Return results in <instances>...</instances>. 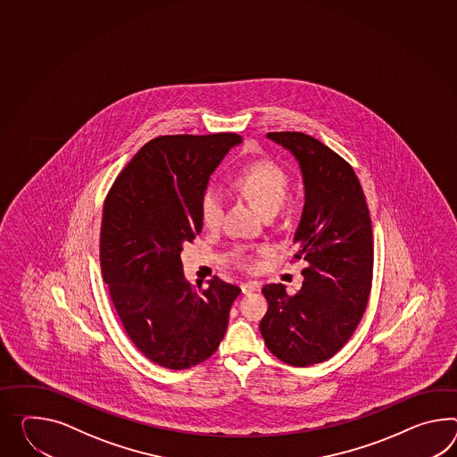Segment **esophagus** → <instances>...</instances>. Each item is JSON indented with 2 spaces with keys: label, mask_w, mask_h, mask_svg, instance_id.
I'll return each mask as SVG.
<instances>
[{
  "label": "esophagus",
  "mask_w": 457,
  "mask_h": 457,
  "mask_svg": "<svg viewBox=\"0 0 457 457\" xmlns=\"http://www.w3.org/2000/svg\"><path fill=\"white\" fill-rule=\"evenodd\" d=\"M259 289V286H257L256 282H245V284H241V292L243 294H253V292H256Z\"/></svg>",
  "instance_id": "34e87169"
}]
</instances>
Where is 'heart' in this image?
I'll use <instances>...</instances> for the list:
<instances>
[{
	"mask_svg": "<svg viewBox=\"0 0 457 457\" xmlns=\"http://www.w3.org/2000/svg\"><path fill=\"white\" fill-rule=\"evenodd\" d=\"M237 188L256 204L261 212H276L287 196L290 179L287 171L274 162H257L245 168L237 177ZM201 221L206 228H218L223 221L224 195L221 189L210 185L203 191L200 203ZM237 264L243 269H254L251 254L241 253Z\"/></svg>",
	"mask_w": 457,
	"mask_h": 457,
	"instance_id": "heart-1",
	"label": "heart"
}]
</instances>
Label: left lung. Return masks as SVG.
<instances>
[{
  "label": "left lung",
  "mask_w": 457,
  "mask_h": 457,
  "mask_svg": "<svg viewBox=\"0 0 457 457\" xmlns=\"http://www.w3.org/2000/svg\"><path fill=\"white\" fill-rule=\"evenodd\" d=\"M301 167L305 204L294 236L303 282L289 295L282 284L262 294L261 334L269 352L292 367L322 363L345 345L367 311L373 278V231L353 168L332 148L302 132H270Z\"/></svg>",
  "instance_id": "obj_1"
}]
</instances>
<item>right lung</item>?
Returning <instances> with one entry per match:
<instances>
[{
	"label": "right lung",
	"instance_id": "right-lung-1",
	"mask_svg": "<svg viewBox=\"0 0 457 457\" xmlns=\"http://www.w3.org/2000/svg\"><path fill=\"white\" fill-rule=\"evenodd\" d=\"M237 134L163 135L142 146L104 201L101 269L129 338L160 367L187 370L218 350L241 289H193L181 251L203 228L201 195Z\"/></svg>",
	"mask_w": 457,
	"mask_h": 457
}]
</instances>
